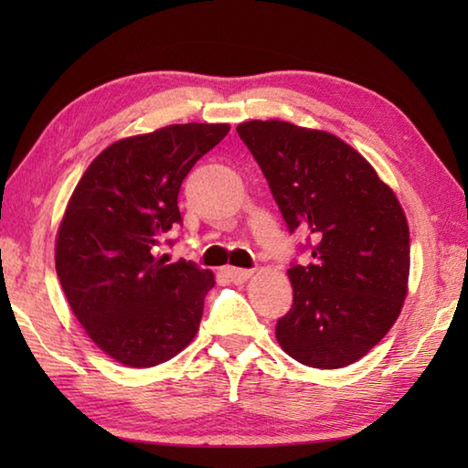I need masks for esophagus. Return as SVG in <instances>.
<instances>
[{"instance_id": "34e87169", "label": "esophagus", "mask_w": 468, "mask_h": 468, "mask_svg": "<svg viewBox=\"0 0 468 468\" xmlns=\"http://www.w3.org/2000/svg\"><path fill=\"white\" fill-rule=\"evenodd\" d=\"M225 273L231 277V282H235V283H243L253 275L251 270H239V267H227Z\"/></svg>"}]
</instances>
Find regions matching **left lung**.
Here are the masks:
<instances>
[{
	"instance_id": "1",
	"label": "left lung",
	"mask_w": 468,
	"mask_h": 468,
	"mask_svg": "<svg viewBox=\"0 0 468 468\" xmlns=\"http://www.w3.org/2000/svg\"><path fill=\"white\" fill-rule=\"evenodd\" d=\"M237 133L314 257L287 270L293 305L277 320V342L303 366L354 364L388 334L406 297L410 233L399 198L330 133L283 121L243 122Z\"/></svg>"
}]
</instances>
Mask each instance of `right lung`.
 Listing matches in <instances>:
<instances>
[{
    "instance_id": "1",
    "label": "right lung",
    "mask_w": 468,
    "mask_h": 468,
    "mask_svg": "<svg viewBox=\"0 0 468 468\" xmlns=\"http://www.w3.org/2000/svg\"><path fill=\"white\" fill-rule=\"evenodd\" d=\"M229 124H171L122 138L86 168L56 239V271L78 322L116 362L151 367L193 340L215 285L156 247L183 223L178 191ZM173 243V241H168Z\"/></svg>"
}]
</instances>
